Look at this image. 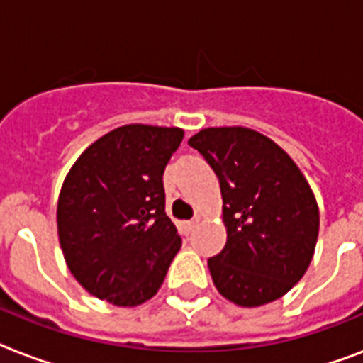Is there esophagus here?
<instances>
[{
	"label": "esophagus",
	"instance_id": "obj_1",
	"mask_svg": "<svg viewBox=\"0 0 363 363\" xmlns=\"http://www.w3.org/2000/svg\"><path fill=\"white\" fill-rule=\"evenodd\" d=\"M199 224V216H196V218H194V220H188V222H184V228H186V232L190 233L194 230V228L198 226Z\"/></svg>",
	"mask_w": 363,
	"mask_h": 363
}]
</instances>
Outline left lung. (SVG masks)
Here are the masks:
<instances>
[{"mask_svg": "<svg viewBox=\"0 0 363 363\" xmlns=\"http://www.w3.org/2000/svg\"><path fill=\"white\" fill-rule=\"evenodd\" d=\"M220 181L226 247L209 258L216 290L239 307L290 292L315 254L320 213L296 162L242 125L205 128L188 139Z\"/></svg>", "mask_w": 363, "mask_h": 363, "instance_id": "8db88e82", "label": "left lung"}]
</instances>
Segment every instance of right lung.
Wrapping results in <instances>:
<instances>
[{
    "label": "right lung",
    "instance_id": "right-lung-1",
    "mask_svg": "<svg viewBox=\"0 0 363 363\" xmlns=\"http://www.w3.org/2000/svg\"><path fill=\"white\" fill-rule=\"evenodd\" d=\"M182 137L181 128L125 124L71 165L56 222L65 264L88 294L135 307L160 290L181 248L162 177Z\"/></svg>",
    "mask_w": 363,
    "mask_h": 363
}]
</instances>
